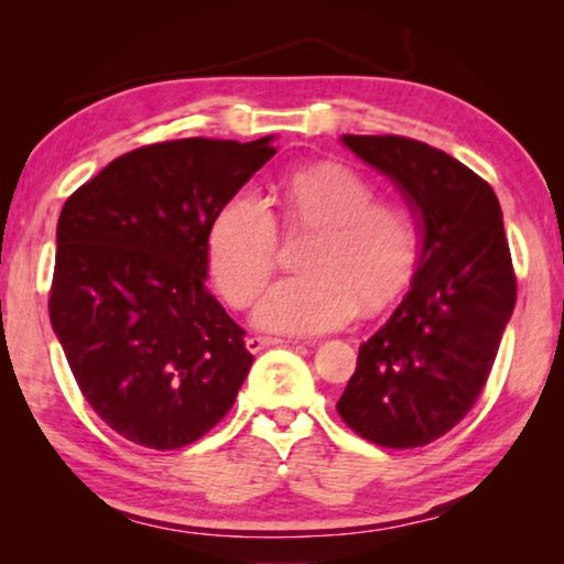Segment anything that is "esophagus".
<instances>
[{"mask_svg":"<svg viewBox=\"0 0 564 564\" xmlns=\"http://www.w3.org/2000/svg\"><path fill=\"white\" fill-rule=\"evenodd\" d=\"M281 338H271V336H251L246 340V348L248 352H261L263 348H271V346H281Z\"/></svg>","mask_w":564,"mask_h":564,"instance_id":"1","label":"esophagus"}]
</instances>
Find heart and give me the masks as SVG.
<instances>
[{
    "instance_id": "heart-1",
    "label": "heart",
    "mask_w": 564,
    "mask_h": 564,
    "mask_svg": "<svg viewBox=\"0 0 564 564\" xmlns=\"http://www.w3.org/2000/svg\"><path fill=\"white\" fill-rule=\"evenodd\" d=\"M285 221L311 228L305 273L275 281L253 305L259 328L316 336L405 289L420 256L417 226L403 206L373 202L358 171L338 164L301 169L281 184ZM208 269L224 299L246 305L269 279L279 253V224L265 198L241 188L208 226Z\"/></svg>"
}]
</instances>
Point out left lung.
Listing matches in <instances>:
<instances>
[{"instance_id":"1","label":"left lung","mask_w":564,"mask_h":564,"mask_svg":"<svg viewBox=\"0 0 564 564\" xmlns=\"http://www.w3.org/2000/svg\"><path fill=\"white\" fill-rule=\"evenodd\" d=\"M360 161L393 181L420 234L410 291L358 350L336 403L383 447H420L475 405L514 308L502 208L490 184L445 151L405 137L343 133Z\"/></svg>"}]
</instances>
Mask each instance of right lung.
I'll list each match as a JSON object with an SVG mask.
<instances>
[{"label": "right lung", "instance_id": "right-lung-1", "mask_svg": "<svg viewBox=\"0 0 564 564\" xmlns=\"http://www.w3.org/2000/svg\"><path fill=\"white\" fill-rule=\"evenodd\" d=\"M273 139L141 147L66 198L52 328L87 403L131 443L198 441L251 370L246 330L206 289V241L221 204L275 154Z\"/></svg>", "mask_w": 564, "mask_h": 564}]
</instances>
